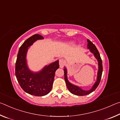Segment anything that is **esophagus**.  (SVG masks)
Segmentation results:
<instances>
[{"instance_id": "34e87169", "label": "esophagus", "mask_w": 120, "mask_h": 120, "mask_svg": "<svg viewBox=\"0 0 120 120\" xmlns=\"http://www.w3.org/2000/svg\"><path fill=\"white\" fill-rule=\"evenodd\" d=\"M59 65H60V67L61 68H62L64 67V61L63 59H60L59 60Z\"/></svg>"}]
</instances>
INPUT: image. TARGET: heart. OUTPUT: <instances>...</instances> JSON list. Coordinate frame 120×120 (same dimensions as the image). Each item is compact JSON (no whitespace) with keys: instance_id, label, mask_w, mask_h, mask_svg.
<instances>
[{"instance_id":"b5f03b06","label":"heart","mask_w":120,"mask_h":120,"mask_svg":"<svg viewBox=\"0 0 120 120\" xmlns=\"http://www.w3.org/2000/svg\"><path fill=\"white\" fill-rule=\"evenodd\" d=\"M70 44H72L73 43H72V42H70Z\"/></svg>"}]
</instances>
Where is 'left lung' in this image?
<instances>
[{"mask_svg": "<svg viewBox=\"0 0 120 120\" xmlns=\"http://www.w3.org/2000/svg\"><path fill=\"white\" fill-rule=\"evenodd\" d=\"M87 48L89 49L90 51L94 54L95 57L97 59V61H98V72H97V80L96 82H95V84L93 85L92 88L88 90H83L80 87L74 85L69 82L67 78V70L66 68H64V80L66 83L67 87L69 90L70 93L72 94H74L75 95H78V96H85V95H87L90 94V93H92L95 90L98 86V85L100 82V81L101 79V75H102L103 72V65H102V61H101V58L100 56V54L98 52V50L95 45L93 44L92 42L90 41L88 39L87 40Z\"/></svg>", "mask_w": 120, "mask_h": 120, "instance_id": "1", "label": "left lung"}]
</instances>
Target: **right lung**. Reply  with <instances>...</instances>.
Here are the masks:
<instances>
[{
	"instance_id": "obj_1",
	"label": "right lung",
	"mask_w": 120,
	"mask_h": 120,
	"mask_svg": "<svg viewBox=\"0 0 120 120\" xmlns=\"http://www.w3.org/2000/svg\"><path fill=\"white\" fill-rule=\"evenodd\" d=\"M43 38L39 34H34L27 38L19 49L15 64V75L21 88L26 93L36 96H43L50 92L55 72L59 68L57 60L37 72L28 69L26 59L28 48L36 41Z\"/></svg>"
}]
</instances>
